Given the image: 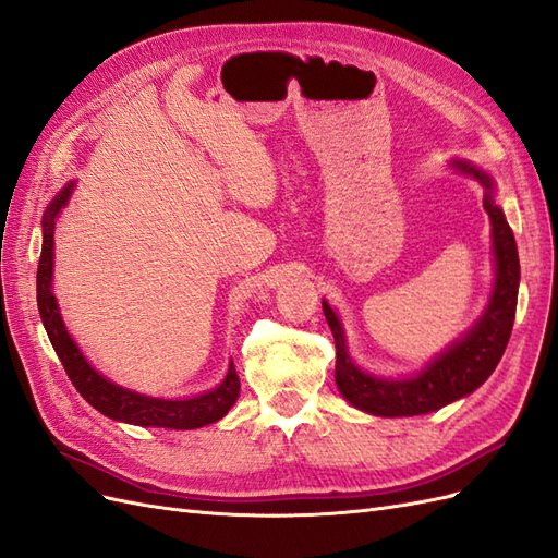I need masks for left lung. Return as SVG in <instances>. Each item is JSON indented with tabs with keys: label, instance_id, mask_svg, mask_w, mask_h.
<instances>
[{
	"label": "left lung",
	"instance_id": "left-lung-1",
	"mask_svg": "<svg viewBox=\"0 0 558 558\" xmlns=\"http://www.w3.org/2000/svg\"><path fill=\"white\" fill-rule=\"evenodd\" d=\"M453 170L475 177L484 185V209L492 218L496 281L492 300L472 330L453 342L440 356L430 361L416 377L410 379H381L363 373L351 361L344 328L340 318L324 300V314L335 337V381L340 393L367 414L375 416H416L445 408L480 388L500 363L505 347L510 342L517 293H519V253L512 228L505 221L502 209L494 202V179L477 170L475 165L453 160Z\"/></svg>",
	"mask_w": 558,
	"mask_h": 558
}]
</instances>
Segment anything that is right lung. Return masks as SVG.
<instances>
[{
	"instance_id": "right-lung-1",
	"label": "right lung",
	"mask_w": 558,
	"mask_h": 558,
	"mask_svg": "<svg viewBox=\"0 0 558 558\" xmlns=\"http://www.w3.org/2000/svg\"><path fill=\"white\" fill-rule=\"evenodd\" d=\"M72 191H74V181L66 183L44 211V221H41L44 244H41V258L37 269L39 314L44 320V328L48 332V340L53 344L66 377L72 379L76 391L86 398L97 412H102L113 421H125V424L193 430L223 418L240 396V377L232 363L228 367L226 379L218 384L214 391H207L195 398H183V400H162V398H148L142 393L128 391L123 386H116L113 381L99 375L95 367H90L86 356L78 351L76 342L72 340L70 332H66L62 324L56 295L50 291V279H53L56 218L66 205Z\"/></svg>"
}]
</instances>
